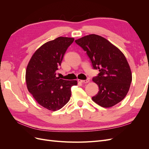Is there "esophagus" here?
<instances>
[{
    "label": "esophagus",
    "mask_w": 149,
    "mask_h": 149,
    "mask_svg": "<svg viewBox=\"0 0 149 149\" xmlns=\"http://www.w3.org/2000/svg\"><path fill=\"white\" fill-rule=\"evenodd\" d=\"M78 82L79 83H87L89 82V79H86L85 80H81V79H78Z\"/></svg>",
    "instance_id": "34e87169"
}]
</instances>
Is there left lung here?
<instances>
[{"label":"left lung","instance_id":"left-lung-1","mask_svg":"<svg viewBox=\"0 0 149 149\" xmlns=\"http://www.w3.org/2000/svg\"><path fill=\"white\" fill-rule=\"evenodd\" d=\"M86 52L94 70L100 73L93 78L99 87L93 101L103 107H110L127 95L132 81V73L124 54L100 35L91 34L75 40Z\"/></svg>","mask_w":149,"mask_h":149}]
</instances>
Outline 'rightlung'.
<instances>
[{
	"label": "right lung",
	"mask_w": 149,
	"mask_h": 149,
	"mask_svg": "<svg viewBox=\"0 0 149 149\" xmlns=\"http://www.w3.org/2000/svg\"><path fill=\"white\" fill-rule=\"evenodd\" d=\"M73 38L58 37L40 47L30 59L26 70V83L30 93L40 105L55 111L70 100L75 80L56 77L65 54Z\"/></svg>",
	"instance_id": "1"
}]
</instances>
